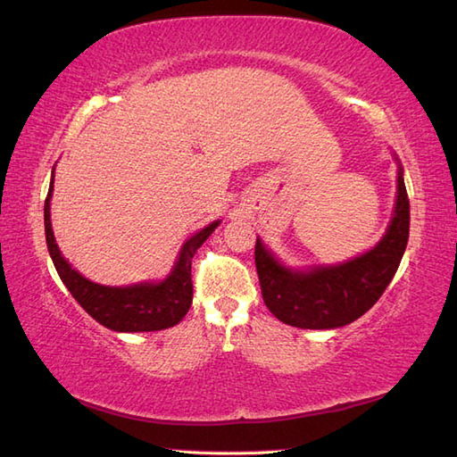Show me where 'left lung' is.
Masks as SVG:
<instances>
[{
	"label": "left lung",
	"instance_id": "1",
	"mask_svg": "<svg viewBox=\"0 0 457 457\" xmlns=\"http://www.w3.org/2000/svg\"><path fill=\"white\" fill-rule=\"evenodd\" d=\"M409 228L411 204L399 167L389 229L371 251L347 263L310 270L287 269L257 237L255 267L267 308L280 322L295 328L332 329L352 324L389 287L404 255Z\"/></svg>",
	"mask_w": 457,
	"mask_h": 457
}]
</instances>
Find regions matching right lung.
Here are the masks:
<instances>
[{
  "label": "right lung",
  "mask_w": 457,
  "mask_h": 457,
  "mask_svg": "<svg viewBox=\"0 0 457 457\" xmlns=\"http://www.w3.org/2000/svg\"><path fill=\"white\" fill-rule=\"evenodd\" d=\"M53 180L45 200V234L46 247L58 277L96 322L113 332H157L177 326L187 316L192 304V257L196 249L210 237L218 221L194 234L182 245L177 265L161 283H141L133 287H104L84 278L79 270L62 257L51 226Z\"/></svg>",
  "instance_id": "obj_1"
}]
</instances>
